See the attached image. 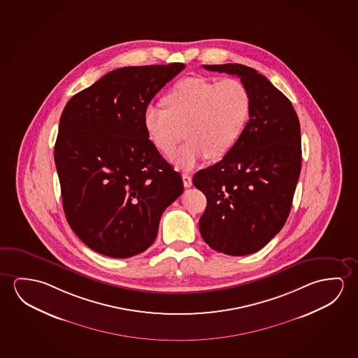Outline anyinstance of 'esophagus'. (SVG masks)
I'll use <instances>...</instances> for the list:
<instances>
[{
    "label": "esophagus",
    "instance_id": "esophagus-1",
    "mask_svg": "<svg viewBox=\"0 0 358 358\" xmlns=\"http://www.w3.org/2000/svg\"><path fill=\"white\" fill-rule=\"evenodd\" d=\"M182 180H183V186L188 188L192 186V177L189 176L188 173H182Z\"/></svg>",
    "mask_w": 358,
    "mask_h": 358
}]
</instances>
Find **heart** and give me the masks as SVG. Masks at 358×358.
Masks as SVG:
<instances>
[{
	"label": "heart",
	"mask_w": 358,
	"mask_h": 358,
	"mask_svg": "<svg viewBox=\"0 0 358 358\" xmlns=\"http://www.w3.org/2000/svg\"><path fill=\"white\" fill-rule=\"evenodd\" d=\"M164 109L149 106L143 114L146 136L161 154L171 155L177 169H197L204 159H220L236 148L252 114L253 99L237 78L215 80L196 76L178 80L162 96Z\"/></svg>",
	"instance_id": "heart-1"
}]
</instances>
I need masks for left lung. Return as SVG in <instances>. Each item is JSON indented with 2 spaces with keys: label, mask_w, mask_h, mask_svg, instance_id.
<instances>
[{
  "label": "left lung",
  "mask_w": 358,
  "mask_h": 358,
  "mask_svg": "<svg viewBox=\"0 0 358 358\" xmlns=\"http://www.w3.org/2000/svg\"><path fill=\"white\" fill-rule=\"evenodd\" d=\"M241 78L253 106L241 141L220 162L193 176L207 197L199 218L204 242L220 253H255L285 224L301 170L300 122L290 100L255 69L203 66Z\"/></svg>",
  "instance_id": "obj_1"
}]
</instances>
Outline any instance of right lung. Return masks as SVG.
I'll use <instances>...</instances> for the list:
<instances>
[{"mask_svg": "<svg viewBox=\"0 0 358 358\" xmlns=\"http://www.w3.org/2000/svg\"><path fill=\"white\" fill-rule=\"evenodd\" d=\"M185 66L119 68L76 94L62 113L55 161L63 209L73 231L98 253L145 252L164 210L183 192L181 175L146 136L143 114Z\"/></svg>", "mask_w": 358, "mask_h": 358, "instance_id": "obj_1", "label": "right lung"}]
</instances>
